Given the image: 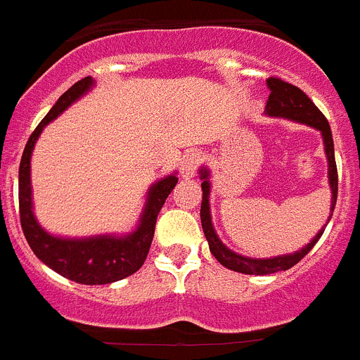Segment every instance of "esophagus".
<instances>
[{"instance_id":"1","label":"esophagus","mask_w":360,"mask_h":360,"mask_svg":"<svg viewBox=\"0 0 360 360\" xmlns=\"http://www.w3.org/2000/svg\"><path fill=\"white\" fill-rule=\"evenodd\" d=\"M200 164H202V158H200L198 153H187L182 160V176L184 178H193L198 171Z\"/></svg>"}]
</instances>
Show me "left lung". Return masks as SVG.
<instances>
[{
    "label": "left lung",
    "instance_id": "obj_1",
    "mask_svg": "<svg viewBox=\"0 0 360 360\" xmlns=\"http://www.w3.org/2000/svg\"><path fill=\"white\" fill-rule=\"evenodd\" d=\"M270 88L269 101H266V113L272 117H287V119L299 120L308 126H314L323 133L324 139V149H326V157H328V173H330V187H332V212L335 209L337 202V184H339V176H337V164H335V153H333V139L332 129L326 120V117L321 113L319 108L311 103L310 97L304 94L303 90H299L297 86L290 84V82L283 81L279 77H269L266 81ZM202 209H200V216H202V227L203 234L209 241V249H211L212 256L218 259L219 263L227 269L234 270V272H241V274H254V276H266L274 274L279 270H288L294 265H297L311 249L314 245L319 241L323 236L324 229L317 232V236L304 247V249L297 250L294 254H287V256L270 257V259H250V257L240 256V254L232 252L225 247L219 238L216 236L214 229L211 224V211H209V173L202 169ZM326 227V225H324Z\"/></svg>",
    "mask_w": 360,
    "mask_h": 360
}]
</instances>
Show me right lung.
Masks as SVG:
<instances>
[{"label":"right lung","mask_w":360,"mask_h":360,"mask_svg":"<svg viewBox=\"0 0 360 360\" xmlns=\"http://www.w3.org/2000/svg\"><path fill=\"white\" fill-rule=\"evenodd\" d=\"M94 84L91 77L77 81L72 88L59 97L52 110L46 113L37 128L32 131L25 146L21 164H19V219L21 229L30 249L44 265L56 270L82 285H108L135 274L144 265L151 247L157 216L160 214L165 198L171 195L178 182V176H167L149 189L148 205L142 214L141 225L133 234L124 238H88V240H61L53 238L37 225L32 212V189H30V155L37 136L50 120L66 110L75 98L81 97Z\"/></svg>","instance_id":"1"}]
</instances>
